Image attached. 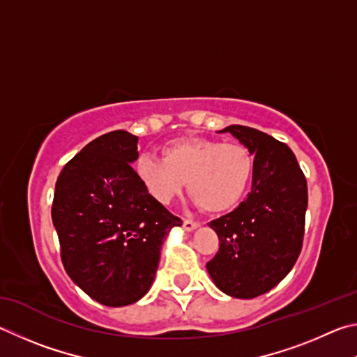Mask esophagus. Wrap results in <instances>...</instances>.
Returning a JSON list of instances; mask_svg holds the SVG:
<instances>
[{
	"instance_id": "esophagus-1",
	"label": "esophagus",
	"mask_w": 357,
	"mask_h": 357,
	"mask_svg": "<svg viewBox=\"0 0 357 357\" xmlns=\"http://www.w3.org/2000/svg\"><path fill=\"white\" fill-rule=\"evenodd\" d=\"M199 226H201V224H199L197 221H192V220H185V221H183V229L188 230V232H191V230L197 229Z\"/></svg>"
}]
</instances>
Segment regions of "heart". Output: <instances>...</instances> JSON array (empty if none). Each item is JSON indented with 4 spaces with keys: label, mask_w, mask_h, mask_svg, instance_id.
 Here are the masks:
<instances>
[{
    "label": "heart",
    "mask_w": 357,
    "mask_h": 357,
    "mask_svg": "<svg viewBox=\"0 0 357 357\" xmlns=\"http://www.w3.org/2000/svg\"><path fill=\"white\" fill-rule=\"evenodd\" d=\"M162 160L141 155L135 165L144 188L160 204H169L185 188L208 213L235 208L251 186L254 155L238 142L180 137L166 144Z\"/></svg>",
    "instance_id": "1"
}]
</instances>
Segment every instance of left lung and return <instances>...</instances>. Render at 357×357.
Listing matches in <instances>:
<instances>
[{
  "label": "left lung",
  "instance_id": "obj_1",
  "mask_svg": "<svg viewBox=\"0 0 357 357\" xmlns=\"http://www.w3.org/2000/svg\"><path fill=\"white\" fill-rule=\"evenodd\" d=\"M254 156L252 188L234 211L211 221L220 249L207 271L229 296L251 299L276 287L303 248L307 182L287 144L245 125L222 130Z\"/></svg>",
  "mask_w": 357,
  "mask_h": 357
}]
</instances>
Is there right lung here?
Listing matches in <instances>:
<instances>
[{
  "mask_svg": "<svg viewBox=\"0 0 357 357\" xmlns=\"http://www.w3.org/2000/svg\"><path fill=\"white\" fill-rule=\"evenodd\" d=\"M137 136L116 130L91 141L62 169L52 220L70 279L109 307L133 304L155 279L160 251L182 226L149 195L131 162Z\"/></svg>",
  "mask_w": 357,
  "mask_h": 357,
  "instance_id": "1",
  "label": "right lung"
}]
</instances>
